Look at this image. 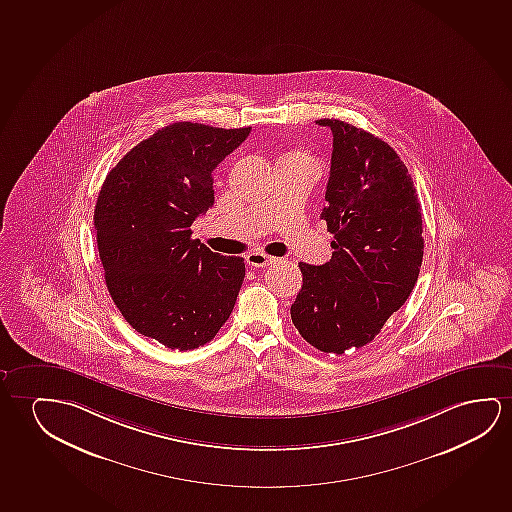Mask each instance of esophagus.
Listing matches in <instances>:
<instances>
[{
    "mask_svg": "<svg viewBox=\"0 0 512 512\" xmlns=\"http://www.w3.org/2000/svg\"><path fill=\"white\" fill-rule=\"evenodd\" d=\"M276 260L278 259L271 257V255H266L264 252H252L246 255V262L253 267H266L276 262Z\"/></svg>",
    "mask_w": 512,
    "mask_h": 512,
    "instance_id": "1",
    "label": "esophagus"
}]
</instances>
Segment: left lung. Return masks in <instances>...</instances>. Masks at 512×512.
Returning <instances> with one entry per match:
<instances>
[{"mask_svg":"<svg viewBox=\"0 0 512 512\" xmlns=\"http://www.w3.org/2000/svg\"><path fill=\"white\" fill-rule=\"evenodd\" d=\"M333 132L327 206L333 257L301 262L303 287L290 306L299 334L326 354L368 345L414 289L423 264L421 204L407 165L387 142L340 119Z\"/></svg>","mask_w":512,"mask_h":512,"instance_id":"obj_1","label":"left lung"}]
</instances>
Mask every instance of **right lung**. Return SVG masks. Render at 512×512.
Here are the masks:
<instances>
[{
	"instance_id": "right-lung-1",
	"label": "right lung",
	"mask_w": 512,
	"mask_h": 512,
	"mask_svg": "<svg viewBox=\"0 0 512 512\" xmlns=\"http://www.w3.org/2000/svg\"><path fill=\"white\" fill-rule=\"evenodd\" d=\"M190 121L130 149L95 206L98 253L112 301L137 333L172 350L215 338L245 280V260L192 239L215 202L213 171L250 135Z\"/></svg>"
}]
</instances>
